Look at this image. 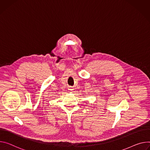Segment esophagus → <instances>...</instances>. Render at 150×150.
Returning a JSON list of instances; mask_svg holds the SVG:
<instances>
[{
  "label": "esophagus",
  "instance_id": "esophagus-1",
  "mask_svg": "<svg viewBox=\"0 0 150 150\" xmlns=\"http://www.w3.org/2000/svg\"><path fill=\"white\" fill-rule=\"evenodd\" d=\"M68 90H69V92H73V90H74V88H72V87H69V88H68Z\"/></svg>",
  "mask_w": 150,
  "mask_h": 150
}]
</instances>
